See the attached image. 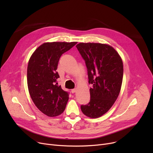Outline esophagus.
Returning a JSON list of instances; mask_svg holds the SVG:
<instances>
[{
    "instance_id": "obj_1",
    "label": "esophagus",
    "mask_w": 153,
    "mask_h": 153,
    "mask_svg": "<svg viewBox=\"0 0 153 153\" xmlns=\"http://www.w3.org/2000/svg\"><path fill=\"white\" fill-rule=\"evenodd\" d=\"M76 91H77V89H71V92H72V94H74V93H75V92H76Z\"/></svg>"
}]
</instances>
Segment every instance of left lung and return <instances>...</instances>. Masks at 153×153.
Returning a JSON list of instances; mask_svg holds the SVG:
<instances>
[{"instance_id":"1","label":"left lung","mask_w":153,"mask_h":153,"mask_svg":"<svg viewBox=\"0 0 153 153\" xmlns=\"http://www.w3.org/2000/svg\"><path fill=\"white\" fill-rule=\"evenodd\" d=\"M76 47L85 61L89 84L92 85L90 102L81 108L85 115L99 118L110 110L118 97L123 62L114 48L106 44L80 43Z\"/></svg>"}]
</instances>
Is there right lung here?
I'll use <instances>...</instances> for the list:
<instances>
[{
    "label": "right lung",
    "instance_id": "obj_1",
    "mask_svg": "<svg viewBox=\"0 0 153 153\" xmlns=\"http://www.w3.org/2000/svg\"><path fill=\"white\" fill-rule=\"evenodd\" d=\"M77 42L45 43L30 58L27 84L30 97L36 107L48 117H56L66 108L69 92L58 85L56 71L61 55Z\"/></svg>",
    "mask_w": 153,
    "mask_h": 153
}]
</instances>
